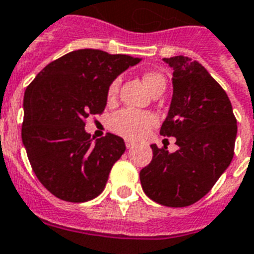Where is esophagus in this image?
Listing matches in <instances>:
<instances>
[{
	"mask_svg": "<svg viewBox=\"0 0 254 254\" xmlns=\"http://www.w3.org/2000/svg\"><path fill=\"white\" fill-rule=\"evenodd\" d=\"M125 145H127V148L129 149V148H132L133 145H134V143H133L132 140H127V141H125Z\"/></svg>",
	"mask_w": 254,
	"mask_h": 254,
	"instance_id": "1",
	"label": "esophagus"
}]
</instances>
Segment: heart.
<instances>
[{
  "label": "heart",
  "mask_w": 254,
  "mask_h": 254,
  "mask_svg": "<svg viewBox=\"0 0 254 254\" xmlns=\"http://www.w3.org/2000/svg\"><path fill=\"white\" fill-rule=\"evenodd\" d=\"M143 81L151 94L158 88H166L165 77L158 72L145 73ZM118 85H120L118 80L111 83L110 88L107 91L109 100H113L116 98ZM156 122H158L156 117L151 113L125 109L111 117L110 127L116 133L129 138V140H140L148 134L149 130L156 125Z\"/></svg>",
  "instance_id": "heart-1"
}]
</instances>
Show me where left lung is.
<instances>
[{
    "mask_svg": "<svg viewBox=\"0 0 254 254\" xmlns=\"http://www.w3.org/2000/svg\"><path fill=\"white\" fill-rule=\"evenodd\" d=\"M173 67V96L160 134L178 149L151 148L140 171L144 193L166 207H188L211 190L234 155L237 121L227 94L205 67L184 56L165 58Z\"/></svg>",
    "mask_w": 254,
    "mask_h": 254,
    "instance_id": "obj_1",
    "label": "left lung"
}]
</instances>
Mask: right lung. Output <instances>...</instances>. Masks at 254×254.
Segmentation results:
<instances>
[{"label":"right lung","mask_w":254,"mask_h":254,"mask_svg":"<svg viewBox=\"0 0 254 254\" xmlns=\"http://www.w3.org/2000/svg\"><path fill=\"white\" fill-rule=\"evenodd\" d=\"M140 61L81 49L49 64L27 87L21 138L38 180L56 197L84 202L103 191L125 141L111 133L92 141L84 121L105 110L111 83Z\"/></svg>","instance_id":"add662e5"}]
</instances>
